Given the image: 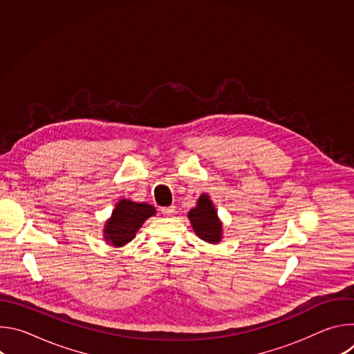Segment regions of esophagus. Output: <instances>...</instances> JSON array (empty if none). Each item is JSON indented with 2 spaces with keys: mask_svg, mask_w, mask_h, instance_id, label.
<instances>
[{
  "mask_svg": "<svg viewBox=\"0 0 354 354\" xmlns=\"http://www.w3.org/2000/svg\"><path fill=\"white\" fill-rule=\"evenodd\" d=\"M161 213H162L165 217H172V216L175 214V206L162 207V209H161Z\"/></svg>",
  "mask_w": 354,
  "mask_h": 354,
  "instance_id": "esophagus-1",
  "label": "esophagus"
}]
</instances>
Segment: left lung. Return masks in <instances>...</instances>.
Wrapping results in <instances>:
<instances>
[{
    "mask_svg": "<svg viewBox=\"0 0 354 354\" xmlns=\"http://www.w3.org/2000/svg\"><path fill=\"white\" fill-rule=\"evenodd\" d=\"M187 218L196 235L207 243L217 245L223 239V223L217 214L216 206L207 193L200 194L196 207L190 209Z\"/></svg>",
    "mask_w": 354,
    "mask_h": 354,
    "instance_id": "1",
    "label": "left lung"
}]
</instances>
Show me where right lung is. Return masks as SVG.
Returning <instances> with one entry per match:
<instances>
[{
	"mask_svg": "<svg viewBox=\"0 0 354 354\" xmlns=\"http://www.w3.org/2000/svg\"><path fill=\"white\" fill-rule=\"evenodd\" d=\"M156 214L157 210L154 206L138 203L131 198H120L112 212V216L105 223L104 239L111 246L123 248L134 239L144 221Z\"/></svg>",
	"mask_w": 354,
	"mask_h": 354,
	"instance_id": "right-lung-1",
	"label": "right lung"
}]
</instances>
